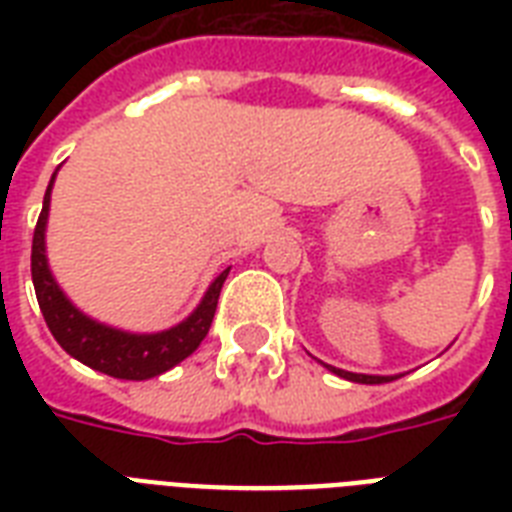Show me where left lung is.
<instances>
[{
    "label": "left lung",
    "instance_id": "1",
    "mask_svg": "<svg viewBox=\"0 0 512 512\" xmlns=\"http://www.w3.org/2000/svg\"><path fill=\"white\" fill-rule=\"evenodd\" d=\"M337 377H345L350 382H364V385H380V382H390L393 377H377V374H353V372H345V369H335V366H327Z\"/></svg>",
    "mask_w": 512,
    "mask_h": 512
}]
</instances>
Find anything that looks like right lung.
<instances>
[{"instance_id":"obj_1","label":"right lung","mask_w":512,"mask_h":512,"mask_svg":"<svg viewBox=\"0 0 512 512\" xmlns=\"http://www.w3.org/2000/svg\"><path fill=\"white\" fill-rule=\"evenodd\" d=\"M52 180H55V175H52ZM52 180L47 185V193H44L42 212H39L34 241H31V279H34L36 300H39L44 321H47V327H50L60 348L66 350L68 356H74L76 361H82V364L92 366L108 377H116V380H148V377L167 372L175 364H180L183 358L191 356L212 327L217 297H220L223 281L231 268H225L212 281V287L207 289L199 308L183 324H177L167 332L130 335L122 329H111L106 324L87 319L60 292L50 268H47V257H44V225H47V209H50Z\"/></svg>"}]
</instances>
